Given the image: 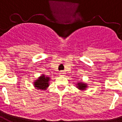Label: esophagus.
I'll return each instance as SVG.
<instances>
[{
	"mask_svg": "<svg viewBox=\"0 0 122 122\" xmlns=\"http://www.w3.org/2000/svg\"><path fill=\"white\" fill-rule=\"evenodd\" d=\"M59 74H60V75L63 76H64V74H65V72H64V71H60Z\"/></svg>",
	"mask_w": 122,
	"mask_h": 122,
	"instance_id": "34e87169",
	"label": "esophagus"
}]
</instances>
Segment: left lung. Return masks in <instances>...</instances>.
Wrapping results in <instances>:
<instances>
[{
    "instance_id": "obj_1",
    "label": "left lung",
    "mask_w": 122,
    "mask_h": 122,
    "mask_svg": "<svg viewBox=\"0 0 122 122\" xmlns=\"http://www.w3.org/2000/svg\"><path fill=\"white\" fill-rule=\"evenodd\" d=\"M77 88H78L79 90H86V88H87V84L84 83V82H78L77 84Z\"/></svg>"
}]
</instances>
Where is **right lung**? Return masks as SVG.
<instances>
[{"instance_id": "add662e5", "label": "right lung", "mask_w": 122, "mask_h": 122, "mask_svg": "<svg viewBox=\"0 0 122 122\" xmlns=\"http://www.w3.org/2000/svg\"><path fill=\"white\" fill-rule=\"evenodd\" d=\"M50 80L49 77L42 74L34 82V87L38 90H45L49 86V81Z\"/></svg>"}]
</instances>
